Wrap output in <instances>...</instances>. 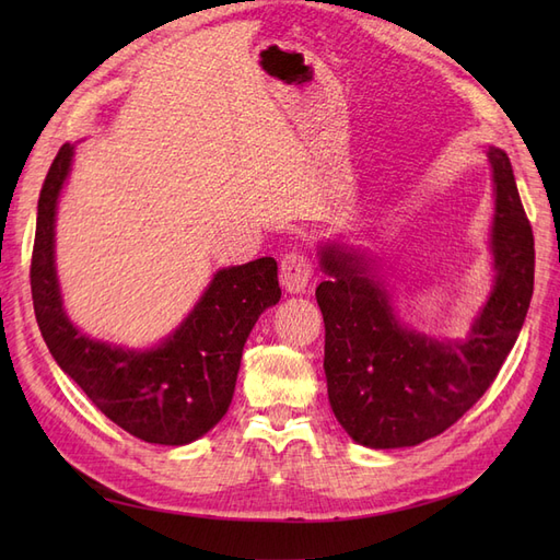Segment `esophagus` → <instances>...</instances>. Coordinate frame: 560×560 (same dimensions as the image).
<instances>
[{
    "instance_id": "obj_1",
    "label": "esophagus",
    "mask_w": 560,
    "mask_h": 560,
    "mask_svg": "<svg viewBox=\"0 0 560 560\" xmlns=\"http://www.w3.org/2000/svg\"><path fill=\"white\" fill-rule=\"evenodd\" d=\"M313 276V261L308 252L292 249L280 261V282L287 292H303Z\"/></svg>"
}]
</instances>
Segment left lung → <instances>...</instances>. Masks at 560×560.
Masks as SVG:
<instances>
[{
	"label": "left lung",
	"mask_w": 560,
	"mask_h": 560,
	"mask_svg": "<svg viewBox=\"0 0 560 560\" xmlns=\"http://www.w3.org/2000/svg\"><path fill=\"white\" fill-rule=\"evenodd\" d=\"M498 278L465 341L439 343L399 327L362 254L322 249L329 280L315 290L325 317V374L334 416L371 448L416 446L455 425L493 385L530 306L535 241L512 163L490 147Z\"/></svg>",
	"instance_id": "left-lung-1"
}]
</instances>
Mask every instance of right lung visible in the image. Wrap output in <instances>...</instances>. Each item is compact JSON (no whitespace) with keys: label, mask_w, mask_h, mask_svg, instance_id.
Returning a JSON list of instances; mask_svg holds the SVG:
<instances>
[{"label":"right lung","mask_w":560,"mask_h":560,"mask_svg":"<svg viewBox=\"0 0 560 560\" xmlns=\"http://www.w3.org/2000/svg\"><path fill=\"white\" fill-rule=\"evenodd\" d=\"M72 151L60 147L39 194L30 264L37 325L58 366L118 428L149 444H189L229 411L254 322L280 301L278 264L261 257L219 270L194 313L156 350L93 341L67 319L54 266L56 202Z\"/></svg>","instance_id":"1"}]
</instances>
